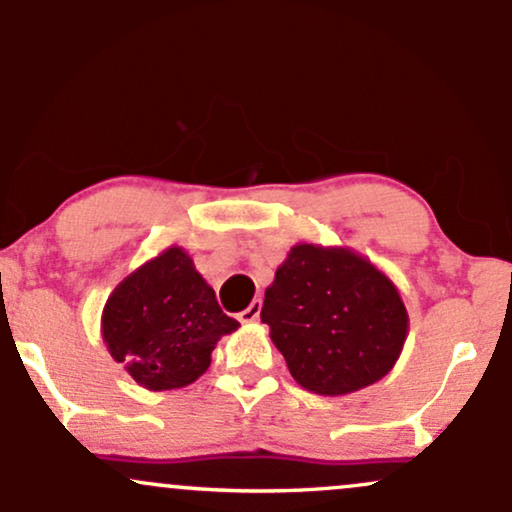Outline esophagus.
Segmentation results:
<instances>
[{
  "mask_svg": "<svg viewBox=\"0 0 512 512\" xmlns=\"http://www.w3.org/2000/svg\"><path fill=\"white\" fill-rule=\"evenodd\" d=\"M260 313H262V301H252L248 308L238 315V320L243 322V325H250V322L260 320Z\"/></svg>",
  "mask_w": 512,
  "mask_h": 512,
  "instance_id": "1",
  "label": "esophagus"
}]
</instances>
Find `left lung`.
Masks as SVG:
<instances>
[{
  "instance_id": "8db88e82",
  "label": "left lung",
  "mask_w": 512,
  "mask_h": 512,
  "mask_svg": "<svg viewBox=\"0 0 512 512\" xmlns=\"http://www.w3.org/2000/svg\"><path fill=\"white\" fill-rule=\"evenodd\" d=\"M260 317L293 380L322 397L383 380L409 334L395 281L346 245H293L264 291Z\"/></svg>"
}]
</instances>
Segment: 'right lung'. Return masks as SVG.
Wrapping results in <instances>:
<instances>
[{
    "label": "right lung",
    "instance_id": "right-lung-1",
    "mask_svg": "<svg viewBox=\"0 0 512 512\" xmlns=\"http://www.w3.org/2000/svg\"><path fill=\"white\" fill-rule=\"evenodd\" d=\"M180 245L127 274L105 301L101 337L144 390H180L207 373L221 337L238 330Z\"/></svg>",
    "mask_w": 512,
    "mask_h": 512
}]
</instances>
